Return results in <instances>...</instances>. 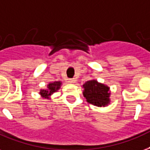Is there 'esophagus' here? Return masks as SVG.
Returning a JSON list of instances; mask_svg holds the SVG:
<instances>
[{"label": "esophagus", "mask_w": 150, "mask_h": 150, "mask_svg": "<svg viewBox=\"0 0 150 150\" xmlns=\"http://www.w3.org/2000/svg\"><path fill=\"white\" fill-rule=\"evenodd\" d=\"M68 82L70 83H76V79H70Z\"/></svg>", "instance_id": "1"}]
</instances>
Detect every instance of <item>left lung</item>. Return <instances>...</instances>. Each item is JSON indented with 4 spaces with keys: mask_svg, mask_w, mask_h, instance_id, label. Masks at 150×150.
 <instances>
[{
    "mask_svg": "<svg viewBox=\"0 0 150 150\" xmlns=\"http://www.w3.org/2000/svg\"><path fill=\"white\" fill-rule=\"evenodd\" d=\"M83 88V94L88 103L98 107H105L110 104L111 93L108 86L92 79L86 82Z\"/></svg>",
    "mask_w": 150,
    "mask_h": 150,
    "instance_id": "obj_1",
    "label": "left lung"
}]
</instances>
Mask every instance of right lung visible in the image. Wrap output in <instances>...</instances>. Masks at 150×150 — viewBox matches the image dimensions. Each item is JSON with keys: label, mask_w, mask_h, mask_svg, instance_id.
<instances>
[{"label": "right lung", "mask_w": 150, "mask_h": 150, "mask_svg": "<svg viewBox=\"0 0 150 150\" xmlns=\"http://www.w3.org/2000/svg\"><path fill=\"white\" fill-rule=\"evenodd\" d=\"M61 84H62V83L60 81L50 83L47 85V88L46 89H42V90H40L39 94L42 98H46V99L50 100V96L52 95L53 93H55V92H57L58 90H60Z\"/></svg>", "instance_id": "add662e5"}]
</instances>
